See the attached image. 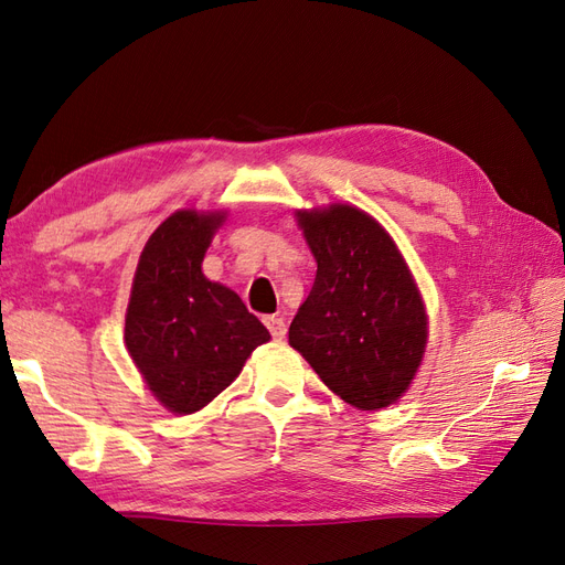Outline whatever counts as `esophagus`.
Returning a JSON list of instances; mask_svg holds the SVG:
<instances>
[{"label": "esophagus", "instance_id": "34e87169", "mask_svg": "<svg viewBox=\"0 0 565 565\" xmlns=\"http://www.w3.org/2000/svg\"><path fill=\"white\" fill-rule=\"evenodd\" d=\"M264 324L268 328V332H270L273 339H276V341H282V339H285L287 324H285L282 318H278V316H266V318H264Z\"/></svg>", "mask_w": 565, "mask_h": 565}]
</instances>
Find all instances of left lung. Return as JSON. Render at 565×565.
<instances>
[{
	"mask_svg": "<svg viewBox=\"0 0 565 565\" xmlns=\"http://www.w3.org/2000/svg\"><path fill=\"white\" fill-rule=\"evenodd\" d=\"M316 282L289 324V347L358 409L407 391L426 349V311L393 237L353 204L297 212Z\"/></svg>",
	"mask_w": 565,
	"mask_h": 565,
	"instance_id": "1",
	"label": "left lung"
}]
</instances>
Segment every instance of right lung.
<instances>
[{"mask_svg":"<svg viewBox=\"0 0 565 565\" xmlns=\"http://www.w3.org/2000/svg\"><path fill=\"white\" fill-rule=\"evenodd\" d=\"M226 212L179 210L141 252L125 318V344L169 413L212 403L268 330L226 285L204 278L202 259Z\"/></svg>","mask_w":565,"mask_h":565,"instance_id":"add662e5","label":"right lung"}]
</instances>
